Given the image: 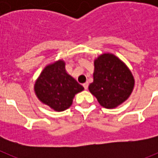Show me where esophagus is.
<instances>
[{
  "label": "esophagus",
  "mask_w": 158,
  "mask_h": 158,
  "mask_svg": "<svg viewBox=\"0 0 158 158\" xmlns=\"http://www.w3.org/2000/svg\"><path fill=\"white\" fill-rule=\"evenodd\" d=\"M83 86L85 88V89H87L88 87H89V83L88 82H85V83L83 84Z\"/></svg>",
  "instance_id": "34e87169"
}]
</instances>
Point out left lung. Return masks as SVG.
<instances>
[{"label":"left lung","mask_w":158,"mask_h":158,"mask_svg":"<svg viewBox=\"0 0 158 158\" xmlns=\"http://www.w3.org/2000/svg\"><path fill=\"white\" fill-rule=\"evenodd\" d=\"M135 86V78L127 65L111 53L94 60L93 82L89 90L105 108H115L126 101Z\"/></svg>","instance_id":"obj_1"}]
</instances>
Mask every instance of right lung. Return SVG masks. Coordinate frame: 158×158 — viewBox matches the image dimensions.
Returning a JSON list of instances; mask_svg holds the SVG:
<instances>
[{
	"mask_svg": "<svg viewBox=\"0 0 158 158\" xmlns=\"http://www.w3.org/2000/svg\"><path fill=\"white\" fill-rule=\"evenodd\" d=\"M34 90L43 104L55 111H63L72 105L75 95L83 91L84 87L66 72L65 62L60 59L43 69Z\"/></svg>",
	"mask_w": 158,
	"mask_h": 158,
	"instance_id": "obj_1",
	"label": "right lung"
}]
</instances>
